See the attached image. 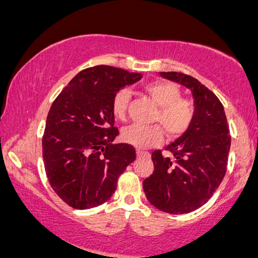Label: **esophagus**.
<instances>
[{
    "label": "esophagus",
    "instance_id": "1",
    "mask_svg": "<svg viewBox=\"0 0 258 258\" xmlns=\"http://www.w3.org/2000/svg\"><path fill=\"white\" fill-rule=\"evenodd\" d=\"M149 153L147 152H142L140 149H137V157H148Z\"/></svg>",
    "mask_w": 258,
    "mask_h": 258
}]
</instances>
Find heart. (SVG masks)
Instances as JSON below:
<instances>
[{
    "label": "heart",
    "mask_w": 258,
    "mask_h": 258,
    "mask_svg": "<svg viewBox=\"0 0 258 258\" xmlns=\"http://www.w3.org/2000/svg\"><path fill=\"white\" fill-rule=\"evenodd\" d=\"M152 101L159 106L154 114V120L160 122L169 137L178 138L186 132L195 118V105L192 101L182 98V91L175 83L169 81H153L144 87ZM130 102L127 89H120L112 98L114 117L122 120ZM122 139L139 149H146L159 145L163 140L162 128L157 125H132L122 132Z\"/></svg>",
    "instance_id": "b5f03b06"
}]
</instances>
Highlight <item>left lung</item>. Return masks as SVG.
I'll list each match as a JSON object with an SVG mask.
<instances>
[{"label":"left lung","instance_id":"8db88e82","mask_svg":"<svg viewBox=\"0 0 258 258\" xmlns=\"http://www.w3.org/2000/svg\"><path fill=\"white\" fill-rule=\"evenodd\" d=\"M182 84L194 97L191 126L166 149L174 157L152 153L154 171L142 183L148 202L163 212L184 214L203 206L220 185L227 168L230 136L221 102L197 79L183 73L160 72Z\"/></svg>","mask_w":258,"mask_h":258}]
</instances>
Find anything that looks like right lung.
Returning <instances> with one entry per match:
<instances>
[{
	"instance_id": "right-lung-1",
	"label": "right lung",
	"mask_w": 258,
	"mask_h": 258,
	"mask_svg": "<svg viewBox=\"0 0 258 258\" xmlns=\"http://www.w3.org/2000/svg\"><path fill=\"white\" fill-rule=\"evenodd\" d=\"M140 73L111 66L83 69L53 102L46 118L43 159L48 182L69 206L86 210L102 205L117 179L136 160L131 145L116 144L112 98L136 83Z\"/></svg>"
}]
</instances>
